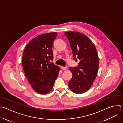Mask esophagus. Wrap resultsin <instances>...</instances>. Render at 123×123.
I'll return each mask as SVG.
<instances>
[{"mask_svg":"<svg viewBox=\"0 0 123 123\" xmlns=\"http://www.w3.org/2000/svg\"><path fill=\"white\" fill-rule=\"evenodd\" d=\"M67 67H62V69L63 70H66L67 69Z\"/></svg>","mask_w":123,"mask_h":123,"instance_id":"1","label":"esophagus"}]
</instances>
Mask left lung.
I'll list each match as a JSON object with an SVG mask.
<instances>
[{
    "instance_id": "1",
    "label": "left lung",
    "mask_w": 123,
    "mask_h": 123,
    "mask_svg": "<svg viewBox=\"0 0 123 123\" xmlns=\"http://www.w3.org/2000/svg\"><path fill=\"white\" fill-rule=\"evenodd\" d=\"M64 34L74 60H79L77 66L69 68L73 76L68 86L73 92L82 94L90 88L97 75L99 61L97 49L89 38L81 33L71 31Z\"/></svg>"
}]
</instances>
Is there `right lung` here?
Here are the masks:
<instances>
[{"label":"right lung","mask_w":123,"mask_h":123,"mask_svg":"<svg viewBox=\"0 0 123 123\" xmlns=\"http://www.w3.org/2000/svg\"><path fill=\"white\" fill-rule=\"evenodd\" d=\"M56 32L39 35L26 46L22 65L28 81L37 92L47 94L52 89L60 71L50 61L53 59L52 46Z\"/></svg>","instance_id":"add662e5"}]
</instances>
